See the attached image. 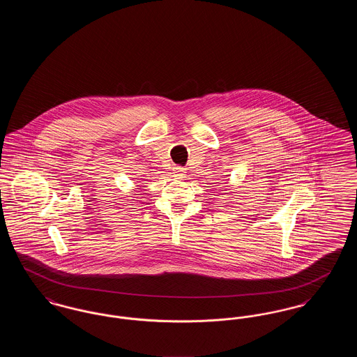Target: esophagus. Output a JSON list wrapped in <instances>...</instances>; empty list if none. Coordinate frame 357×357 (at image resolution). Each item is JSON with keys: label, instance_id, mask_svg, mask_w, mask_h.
<instances>
[{"label": "esophagus", "instance_id": "obj_1", "mask_svg": "<svg viewBox=\"0 0 357 357\" xmlns=\"http://www.w3.org/2000/svg\"><path fill=\"white\" fill-rule=\"evenodd\" d=\"M174 176L176 178V179H182V178H186V171L185 169H182V167H174Z\"/></svg>", "mask_w": 357, "mask_h": 357}]
</instances>
